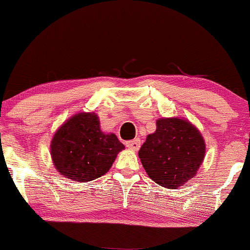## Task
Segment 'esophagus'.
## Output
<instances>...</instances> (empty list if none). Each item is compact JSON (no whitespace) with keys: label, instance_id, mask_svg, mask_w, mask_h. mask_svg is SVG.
Returning a JSON list of instances; mask_svg holds the SVG:
<instances>
[{"label":"esophagus","instance_id":"obj_1","mask_svg":"<svg viewBox=\"0 0 250 250\" xmlns=\"http://www.w3.org/2000/svg\"><path fill=\"white\" fill-rule=\"evenodd\" d=\"M125 146L129 149H133V150H139L140 147H141V140L140 139H134L131 141L125 142Z\"/></svg>","mask_w":250,"mask_h":250}]
</instances>
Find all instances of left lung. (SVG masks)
<instances>
[{
  "mask_svg": "<svg viewBox=\"0 0 250 250\" xmlns=\"http://www.w3.org/2000/svg\"><path fill=\"white\" fill-rule=\"evenodd\" d=\"M206 146L186 120L161 119L139 150L143 168L157 185L176 189L193 179L205 159Z\"/></svg>",
  "mask_w": 250,
  "mask_h": 250,
  "instance_id": "obj_1",
  "label": "left lung"
}]
</instances>
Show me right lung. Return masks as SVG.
<instances>
[{"mask_svg":"<svg viewBox=\"0 0 250 250\" xmlns=\"http://www.w3.org/2000/svg\"><path fill=\"white\" fill-rule=\"evenodd\" d=\"M50 149L60 174L88 182L107 173L125 146L116 135L102 133L95 114L81 113L56 131Z\"/></svg>","mask_w":250,"mask_h":250,"instance_id":"1","label":"right lung"}]
</instances>
